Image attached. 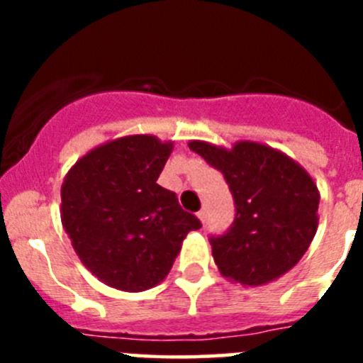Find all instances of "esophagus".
Wrapping results in <instances>:
<instances>
[{"instance_id":"34e87169","label":"esophagus","mask_w":363,"mask_h":363,"mask_svg":"<svg viewBox=\"0 0 363 363\" xmlns=\"http://www.w3.org/2000/svg\"><path fill=\"white\" fill-rule=\"evenodd\" d=\"M198 218H200V221H201V223H205V220H207V211H205V209H201L200 213H198Z\"/></svg>"}]
</instances>
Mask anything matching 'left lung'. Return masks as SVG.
<instances>
[{
	"label": "left lung",
	"instance_id": "left-lung-1",
	"mask_svg": "<svg viewBox=\"0 0 363 363\" xmlns=\"http://www.w3.org/2000/svg\"><path fill=\"white\" fill-rule=\"evenodd\" d=\"M189 149L223 174L236 205L230 229L211 238L221 277L258 287L291 271L318 229L320 192L309 172L264 143L225 149L194 140Z\"/></svg>",
	"mask_w": 363,
	"mask_h": 363
}]
</instances>
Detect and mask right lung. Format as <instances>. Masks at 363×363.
<instances>
[{
	"label": "right lung",
	"instance_id": "1",
	"mask_svg": "<svg viewBox=\"0 0 363 363\" xmlns=\"http://www.w3.org/2000/svg\"><path fill=\"white\" fill-rule=\"evenodd\" d=\"M172 142L150 134L96 147L70 167L62 185V223L82 264L125 293L163 281L182 243L201 223L158 185Z\"/></svg>",
	"mask_w": 363,
	"mask_h": 363
}]
</instances>
